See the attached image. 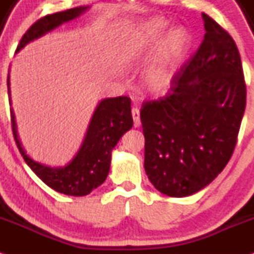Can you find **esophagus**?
<instances>
[{
    "instance_id": "1",
    "label": "esophagus",
    "mask_w": 254,
    "mask_h": 254,
    "mask_svg": "<svg viewBox=\"0 0 254 254\" xmlns=\"http://www.w3.org/2000/svg\"><path fill=\"white\" fill-rule=\"evenodd\" d=\"M132 116H133V121H134V127H140L141 121H140V112L138 108L132 109Z\"/></svg>"
}]
</instances>
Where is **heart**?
I'll return each mask as SVG.
<instances>
[{"instance_id": "heart-1", "label": "heart", "mask_w": 254, "mask_h": 254, "mask_svg": "<svg viewBox=\"0 0 254 254\" xmlns=\"http://www.w3.org/2000/svg\"><path fill=\"white\" fill-rule=\"evenodd\" d=\"M168 28L163 19H153L147 22L134 35L121 55L124 66H134L142 55L158 44ZM191 45V37L186 28H175L169 33L159 52L145 73V84L153 94H162L168 90L176 71L186 57Z\"/></svg>"}]
</instances>
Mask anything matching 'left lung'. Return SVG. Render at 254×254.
I'll return each instance as SVG.
<instances>
[{
    "label": "left lung",
    "mask_w": 254,
    "mask_h": 254,
    "mask_svg": "<svg viewBox=\"0 0 254 254\" xmlns=\"http://www.w3.org/2000/svg\"><path fill=\"white\" fill-rule=\"evenodd\" d=\"M201 46L175 74L170 90L142 103L145 171L154 188L186 197L210 184L237 145L246 107L243 65L233 38L202 14Z\"/></svg>",
    "instance_id": "1"
}]
</instances>
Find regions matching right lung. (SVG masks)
I'll use <instances>...</instances> for the list:
<instances>
[{"label": "right lung", "instance_id": "1", "mask_svg": "<svg viewBox=\"0 0 254 254\" xmlns=\"http://www.w3.org/2000/svg\"><path fill=\"white\" fill-rule=\"evenodd\" d=\"M89 8V5H80L41 17L33 23L21 38L16 53L28 43L41 38L64 22L76 19L79 15L85 13ZM7 84L9 104L11 106L9 73ZM10 116L15 142L27 165L46 186L68 196L88 195L106 181L109 174L113 148L121 136L133 126L129 97L104 98L97 104L86 129L83 144L80 145L73 159L64 166H50L35 162L26 153L17 134V125L13 108H10Z\"/></svg>", "mask_w": 254, "mask_h": 254}]
</instances>
